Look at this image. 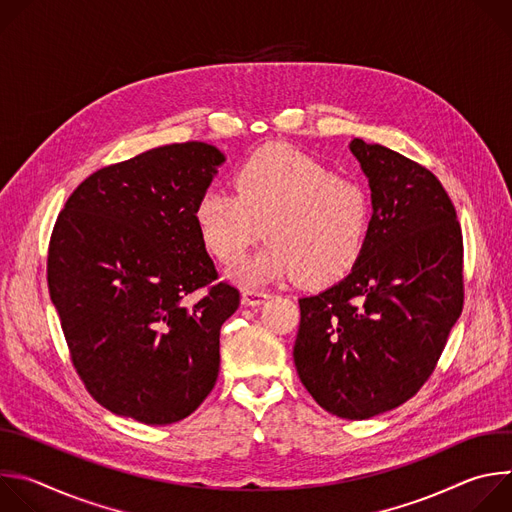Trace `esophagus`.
<instances>
[{
    "mask_svg": "<svg viewBox=\"0 0 512 512\" xmlns=\"http://www.w3.org/2000/svg\"><path fill=\"white\" fill-rule=\"evenodd\" d=\"M269 298H271V294H269V291H265V289H251V287H247V289H243V294H241V302L245 306H261Z\"/></svg>",
    "mask_w": 512,
    "mask_h": 512,
    "instance_id": "34e87169",
    "label": "esophagus"
}]
</instances>
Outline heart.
<instances>
[{"mask_svg":"<svg viewBox=\"0 0 512 512\" xmlns=\"http://www.w3.org/2000/svg\"><path fill=\"white\" fill-rule=\"evenodd\" d=\"M233 192L206 190L194 208L202 247L225 265L237 263L265 235L259 255L231 277L257 285L294 277L322 287L360 259L371 227V196L362 184L334 176L289 145L253 152L233 174Z\"/></svg>","mask_w":512,"mask_h":512,"instance_id":"b5f03b06","label":"heart"}]
</instances>
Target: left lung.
<instances>
[{"instance_id": "left-lung-1", "label": "left lung", "mask_w": 512, "mask_h": 512, "mask_svg": "<svg viewBox=\"0 0 512 512\" xmlns=\"http://www.w3.org/2000/svg\"><path fill=\"white\" fill-rule=\"evenodd\" d=\"M350 152L369 178L373 216L352 271L300 300L294 362L316 403L369 419L411 399L462 314V229L427 168L362 139Z\"/></svg>"}]
</instances>
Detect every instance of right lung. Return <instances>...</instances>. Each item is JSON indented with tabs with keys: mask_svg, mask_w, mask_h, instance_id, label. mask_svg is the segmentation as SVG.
<instances>
[{
	"mask_svg": "<svg viewBox=\"0 0 512 512\" xmlns=\"http://www.w3.org/2000/svg\"><path fill=\"white\" fill-rule=\"evenodd\" d=\"M221 150L162 145L91 174L48 247V289L72 364L97 403L148 425L188 417L221 367L239 289L216 281L194 208Z\"/></svg>",
	"mask_w": 512,
	"mask_h": 512,
	"instance_id": "right-lung-1",
	"label": "right lung"
}]
</instances>
